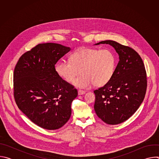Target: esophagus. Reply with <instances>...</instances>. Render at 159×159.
Wrapping results in <instances>:
<instances>
[{"mask_svg": "<svg viewBox=\"0 0 159 159\" xmlns=\"http://www.w3.org/2000/svg\"><path fill=\"white\" fill-rule=\"evenodd\" d=\"M85 93V92L84 91V90H78V94H79V96L83 95V94H84Z\"/></svg>", "mask_w": 159, "mask_h": 159, "instance_id": "34e87169", "label": "esophagus"}]
</instances>
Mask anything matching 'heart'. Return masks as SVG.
<instances>
[{
    "label": "heart",
    "mask_w": 159,
    "mask_h": 159,
    "mask_svg": "<svg viewBox=\"0 0 159 159\" xmlns=\"http://www.w3.org/2000/svg\"><path fill=\"white\" fill-rule=\"evenodd\" d=\"M70 61L61 60L55 66L57 75L68 82L77 78L74 85L80 89H89L94 84L101 87L107 84L114 74L116 57L109 50L82 48L70 57Z\"/></svg>",
    "instance_id": "1"
}]
</instances>
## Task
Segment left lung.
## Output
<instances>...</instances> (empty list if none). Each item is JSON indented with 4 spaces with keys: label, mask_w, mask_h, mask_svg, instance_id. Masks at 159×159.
Instances as JSON below:
<instances>
[{
    "label": "left lung",
    "mask_w": 159,
    "mask_h": 159,
    "mask_svg": "<svg viewBox=\"0 0 159 159\" xmlns=\"http://www.w3.org/2000/svg\"><path fill=\"white\" fill-rule=\"evenodd\" d=\"M115 48L119 62L110 81L94 91L97 116L108 125H118L129 118L142 103L147 89V75L138 53L115 41H102Z\"/></svg>",
    "instance_id": "8db88e82"
}]
</instances>
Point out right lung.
<instances>
[{"label": "right lung", "mask_w": 159, "mask_h": 159, "mask_svg": "<svg viewBox=\"0 0 159 159\" xmlns=\"http://www.w3.org/2000/svg\"><path fill=\"white\" fill-rule=\"evenodd\" d=\"M71 48L57 43L39 44L22 55L14 72V95L19 109L34 124L49 130L70 119L77 89L60 77L55 65Z\"/></svg>", "instance_id": "1"}]
</instances>
